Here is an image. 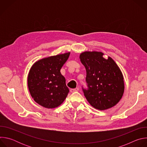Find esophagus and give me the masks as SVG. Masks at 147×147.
Wrapping results in <instances>:
<instances>
[{"label":"esophagus","mask_w":147,"mask_h":147,"mask_svg":"<svg viewBox=\"0 0 147 147\" xmlns=\"http://www.w3.org/2000/svg\"><path fill=\"white\" fill-rule=\"evenodd\" d=\"M70 91L71 93H73V92H74L76 91H77V90L76 89H74V88H71L70 90Z\"/></svg>","instance_id":"1"}]
</instances>
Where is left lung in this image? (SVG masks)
Listing matches in <instances>:
<instances>
[{"mask_svg":"<svg viewBox=\"0 0 147 147\" xmlns=\"http://www.w3.org/2000/svg\"><path fill=\"white\" fill-rule=\"evenodd\" d=\"M100 52H84L80 55L87 72V89L82 88L84 96L94 108L109 109L119 102L124 90L123 76L115 61L103 57Z\"/></svg>","mask_w":147,"mask_h":147,"instance_id":"1","label":"left lung"}]
</instances>
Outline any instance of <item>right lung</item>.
<instances>
[{
    "instance_id": "right-lung-1",
    "label": "right lung",
    "mask_w": 147,
    "mask_h": 147,
    "mask_svg": "<svg viewBox=\"0 0 147 147\" xmlns=\"http://www.w3.org/2000/svg\"><path fill=\"white\" fill-rule=\"evenodd\" d=\"M70 52L44 58L31 67L28 76V87L34 100L46 108H55L63 102L69 90L60 69Z\"/></svg>"
}]
</instances>
